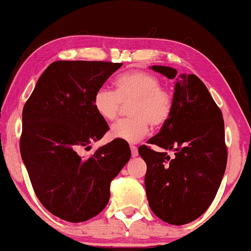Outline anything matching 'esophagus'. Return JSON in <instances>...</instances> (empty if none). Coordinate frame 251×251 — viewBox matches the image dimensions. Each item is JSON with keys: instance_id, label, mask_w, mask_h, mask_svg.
I'll use <instances>...</instances> for the list:
<instances>
[{"instance_id": "1", "label": "esophagus", "mask_w": 251, "mask_h": 251, "mask_svg": "<svg viewBox=\"0 0 251 251\" xmlns=\"http://www.w3.org/2000/svg\"><path fill=\"white\" fill-rule=\"evenodd\" d=\"M130 150H131V155H132V157H136V156H138V150H137V147L136 146H130Z\"/></svg>"}]
</instances>
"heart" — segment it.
Instances as JSON below:
<instances>
[{
  "label": "heart",
  "instance_id": "heart-1",
  "mask_svg": "<svg viewBox=\"0 0 251 251\" xmlns=\"http://www.w3.org/2000/svg\"><path fill=\"white\" fill-rule=\"evenodd\" d=\"M115 91L101 87L94 94L92 105L105 121L118 118L122 105H129L130 119L116 122L111 128L115 139L135 144L149 132V125L160 128L170 119L174 108L173 96L161 87L155 75L144 71L125 73L115 80Z\"/></svg>",
  "mask_w": 251,
  "mask_h": 251
}]
</instances>
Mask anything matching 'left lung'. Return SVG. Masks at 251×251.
<instances>
[{
    "mask_svg": "<svg viewBox=\"0 0 251 251\" xmlns=\"http://www.w3.org/2000/svg\"><path fill=\"white\" fill-rule=\"evenodd\" d=\"M153 71L175 78L170 119L138 153L146 162L145 188L150 208L171 225H184L200 217L221 186L227 162L224 120L207 87L197 75H178L168 66ZM173 149L170 158L167 150Z\"/></svg>",
    "mask_w": 251,
    "mask_h": 251,
    "instance_id": "left-lung-1",
    "label": "left lung"
}]
</instances>
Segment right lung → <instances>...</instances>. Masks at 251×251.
Masks as SVG:
<instances>
[{
    "mask_svg": "<svg viewBox=\"0 0 251 251\" xmlns=\"http://www.w3.org/2000/svg\"><path fill=\"white\" fill-rule=\"evenodd\" d=\"M122 63L58 60L48 66L23 109L20 154L43 207L64 221L97 216L109 200L111 181L128 162L129 144L120 139L90 156L83 147L98 142L108 125L92 97ZM85 149V150H87Z\"/></svg>",
    "mask_w": 251,
    "mask_h": 251,
    "instance_id": "1",
    "label": "right lung"
}]
</instances>
